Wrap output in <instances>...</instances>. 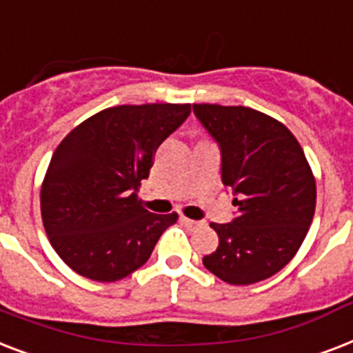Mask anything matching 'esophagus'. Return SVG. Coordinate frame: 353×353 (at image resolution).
Returning a JSON list of instances; mask_svg holds the SVG:
<instances>
[{"instance_id":"esophagus-1","label":"esophagus","mask_w":353,"mask_h":353,"mask_svg":"<svg viewBox=\"0 0 353 353\" xmlns=\"http://www.w3.org/2000/svg\"><path fill=\"white\" fill-rule=\"evenodd\" d=\"M181 221H183V223H185V225H187V227H199V225H201V221L190 220V218H185V216H183V218H181Z\"/></svg>"}]
</instances>
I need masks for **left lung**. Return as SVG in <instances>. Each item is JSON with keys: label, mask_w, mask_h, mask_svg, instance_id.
Masks as SVG:
<instances>
[{"label": "left lung", "mask_w": 353, "mask_h": 353, "mask_svg": "<svg viewBox=\"0 0 353 353\" xmlns=\"http://www.w3.org/2000/svg\"><path fill=\"white\" fill-rule=\"evenodd\" d=\"M221 150V181L238 214L210 223L220 245L203 265L227 284L249 285L279 273L306 238L317 203L312 166L295 135L245 106L194 104Z\"/></svg>", "instance_id": "obj_1"}]
</instances>
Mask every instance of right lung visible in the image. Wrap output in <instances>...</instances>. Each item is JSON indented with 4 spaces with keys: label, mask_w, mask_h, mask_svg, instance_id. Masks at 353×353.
I'll return each mask as SVG.
<instances>
[{
    "label": "right lung",
    "mask_w": 353,
    "mask_h": 353,
    "mask_svg": "<svg viewBox=\"0 0 353 353\" xmlns=\"http://www.w3.org/2000/svg\"><path fill=\"white\" fill-rule=\"evenodd\" d=\"M190 115V104L115 106L63 137L40 192L52 249L74 273L115 282L150 258L177 212L154 214L139 198L155 150Z\"/></svg>",
    "instance_id": "right-lung-1"
}]
</instances>
